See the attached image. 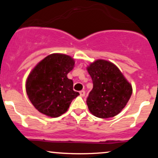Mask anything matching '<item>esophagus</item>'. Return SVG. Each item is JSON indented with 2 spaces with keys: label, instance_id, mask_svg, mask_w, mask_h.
Here are the masks:
<instances>
[{
  "label": "esophagus",
  "instance_id": "34e87169",
  "mask_svg": "<svg viewBox=\"0 0 158 158\" xmlns=\"http://www.w3.org/2000/svg\"><path fill=\"white\" fill-rule=\"evenodd\" d=\"M79 94H80L81 97H85V90H81V91L79 92Z\"/></svg>",
  "mask_w": 158,
  "mask_h": 158
}]
</instances>
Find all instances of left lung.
Listing matches in <instances>:
<instances>
[{
    "instance_id": "obj_1",
    "label": "left lung",
    "mask_w": 158,
    "mask_h": 158,
    "mask_svg": "<svg viewBox=\"0 0 158 158\" xmlns=\"http://www.w3.org/2000/svg\"><path fill=\"white\" fill-rule=\"evenodd\" d=\"M93 89L87 98L90 112L99 118L120 113L132 94V86L119 69L110 61L97 59L87 67Z\"/></svg>"
}]
</instances>
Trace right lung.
<instances>
[{"instance_id":"add662e5","label":"right lung","mask_w":158,"mask_h":158,"mask_svg":"<svg viewBox=\"0 0 158 158\" xmlns=\"http://www.w3.org/2000/svg\"><path fill=\"white\" fill-rule=\"evenodd\" d=\"M75 61L70 56L50 54L32 70L26 81L29 99L40 113L58 117L68 110L72 100L79 95L73 89L68 73Z\"/></svg>"}]
</instances>
